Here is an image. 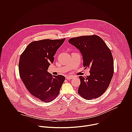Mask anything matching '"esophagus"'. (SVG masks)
Wrapping results in <instances>:
<instances>
[{
  "label": "esophagus",
  "mask_w": 132,
  "mask_h": 132,
  "mask_svg": "<svg viewBox=\"0 0 132 132\" xmlns=\"http://www.w3.org/2000/svg\"><path fill=\"white\" fill-rule=\"evenodd\" d=\"M73 78H74V77L73 76H68L66 77V79L67 80H70L71 79H73Z\"/></svg>",
  "instance_id": "1"
}]
</instances>
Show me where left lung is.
Returning <instances> with one entry per match:
<instances>
[{
  "instance_id": "obj_1",
  "label": "left lung",
  "mask_w": 132,
  "mask_h": 132,
  "mask_svg": "<svg viewBox=\"0 0 132 132\" xmlns=\"http://www.w3.org/2000/svg\"><path fill=\"white\" fill-rule=\"evenodd\" d=\"M69 43L80 50L85 69H90V75L79 77L78 94L88 100L100 97L106 92L113 77V58L110 49L96 35L71 38Z\"/></svg>"
}]
</instances>
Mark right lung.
Returning <instances> with one entry per match:
<instances>
[{
    "label": "right lung",
    "mask_w": 132,
    "mask_h": 132,
    "mask_svg": "<svg viewBox=\"0 0 132 132\" xmlns=\"http://www.w3.org/2000/svg\"><path fill=\"white\" fill-rule=\"evenodd\" d=\"M65 39L32 42L20 57L21 79L30 94L43 102L49 103L54 100L65 80L63 76H52L47 71L50 63L54 61L57 50Z\"/></svg>",
    "instance_id": "1"
}]
</instances>
